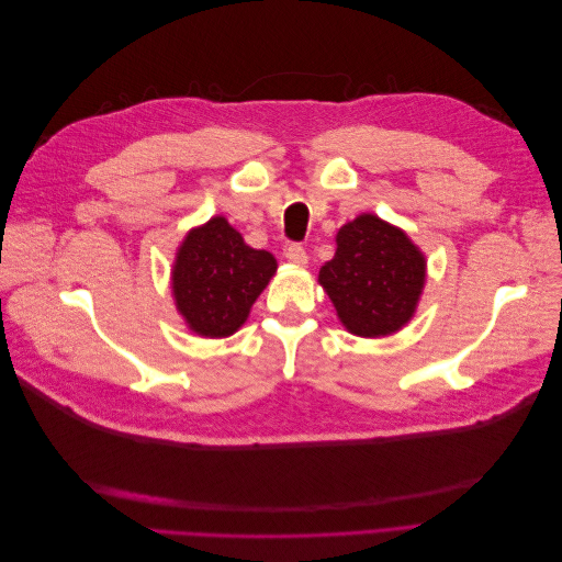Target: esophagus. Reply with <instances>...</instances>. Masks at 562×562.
Listing matches in <instances>:
<instances>
[{
  "label": "esophagus",
  "mask_w": 562,
  "mask_h": 562,
  "mask_svg": "<svg viewBox=\"0 0 562 562\" xmlns=\"http://www.w3.org/2000/svg\"><path fill=\"white\" fill-rule=\"evenodd\" d=\"M285 258L295 267H304L307 265V250H304L300 244H291L285 248Z\"/></svg>",
  "instance_id": "1"
}]
</instances>
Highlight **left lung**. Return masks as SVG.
Returning a JSON list of instances; mask_svg holds the SVG:
<instances>
[{
    "label": "left lung",
    "mask_w": 562,
    "mask_h": 562,
    "mask_svg": "<svg viewBox=\"0 0 562 562\" xmlns=\"http://www.w3.org/2000/svg\"><path fill=\"white\" fill-rule=\"evenodd\" d=\"M333 260L318 271L339 323L356 337L405 328L427 283V255L401 227L361 213L337 229Z\"/></svg>",
    "instance_id": "obj_1"
}]
</instances>
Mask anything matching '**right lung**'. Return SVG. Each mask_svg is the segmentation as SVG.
I'll return each instance as SVG.
<instances>
[{
	"mask_svg": "<svg viewBox=\"0 0 562 562\" xmlns=\"http://www.w3.org/2000/svg\"><path fill=\"white\" fill-rule=\"evenodd\" d=\"M277 267L274 255L250 248L225 215L192 227L171 267V293L187 330L211 339L234 335Z\"/></svg>",
	"mask_w": 562,
	"mask_h": 562,
	"instance_id": "obj_1",
	"label": "right lung"
}]
</instances>
